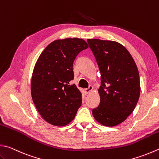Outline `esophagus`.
Returning <instances> with one entry per match:
<instances>
[{"label":"esophagus","instance_id":"esophagus-1","mask_svg":"<svg viewBox=\"0 0 159 159\" xmlns=\"http://www.w3.org/2000/svg\"><path fill=\"white\" fill-rule=\"evenodd\" d=\"M93 86H89V87L88 89H84V92L86 93H91L92 91H93Z\"/></svg>","mask_w":159,"mask_h":159}]
</instances>
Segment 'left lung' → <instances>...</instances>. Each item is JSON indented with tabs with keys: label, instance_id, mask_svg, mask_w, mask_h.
<instances>
[{
	"label": "left lung",
	"instance_id": "8db88e82",
	"mask_svg": "<svg viewBox=\"0 0 159 159\" xmlns=\"http://www.w3.org/2000/svg\"><path fill=\"white\" fill-rule=\"evenodd\" d=\"M101 73L100 102L93 109L95 120L106 127L122 123L134 111L140 97L137 66L126 48L118 42L88 39Z\"/></svg>",
	"mask_w": 159,
	"mask_h": 159
}]
</instances>
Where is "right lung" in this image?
<instances>
[{"mask_svg":"<svg viewBox=\"0 0 159 159\" xmlns=\"http://www.w3.org/2000/svg\"><path fill=\"white\" fill-rule=\"evenodd\" d=\"M88 48L82 39H58L47 46L37 59L32 72L31 95L38 112L48 123L67 125L82 104V93L69 82L74 78L75 59Z\"/></svg>","mask_w":159,"mask_h":159,"instance_id":"1","label":"right lung"}]
</instances>
